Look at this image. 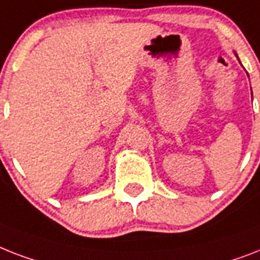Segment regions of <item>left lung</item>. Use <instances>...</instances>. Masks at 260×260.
I'll return each mask as SVG.
<instances>
[{
    "mask_svg": "<svg viewBox=\"0 0 260 260\" xmlns=\"http://www.w3.org/2000/svg\"><path fill=\"white\" fill-rule=\"evenodd\" d=\"M235 56H236V57H238V54H236V53H235ZM238 60H239V58H238ZM239 62H240V61H239ZM251 93H252V92H251Z\"/></svg>",
    "mask_w": 260,
    "mask_h": 260,
    "instance_id": "8db88e82",
    "label": "left lung"
}]
</instances>
